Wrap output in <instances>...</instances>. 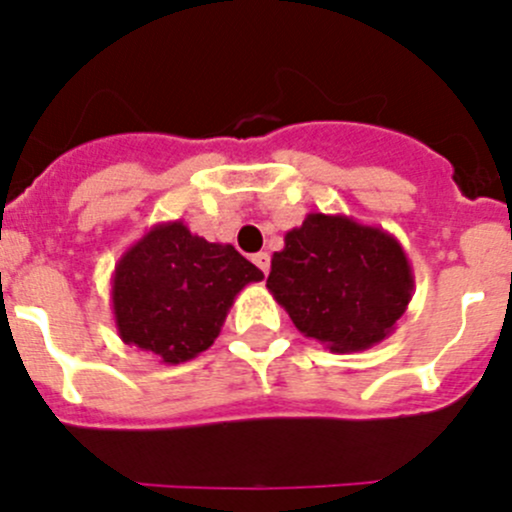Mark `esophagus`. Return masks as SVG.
Instances as JSON below:
<instances>
[{"mask_svg":"<svg viewBox=\"0 0 512 512\" xmlns=\"http://www.w3.org/2000/svg\"><path fill=\"white\" fill-rule=\"evenodd\" d=\"M254 263L263 273H268V268H271V258H268L266 251H258V254H254Z\"/></svg>","mask_w":512,"mask_h":512,"instance_id":"34e87169","label":"esophagus"}]
</instances>
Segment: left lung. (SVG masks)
<instances>
[{"instance_id":"left-lung-1","label":"left lung","mask_w":512,"mask_h":512,"mask_svg":"<svg viewBox=\"0 0 512 512\" xmlns=\"http://www.w3.org/2000/svg\"><path fill=\"white\" fill-rule=\"evenodd\" d=\"M266 288L303 336L331 353H356L396 331L416 278L403 246L381 226L308 214L283 236Z\"/></svg>"}]
</instances>
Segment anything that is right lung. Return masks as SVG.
I'll list each match as a JSON object with an SVG mask.
<instances>
[{
    "label": "right lung",
    "mask_w": 512,
    "mask_h": 512,
    "mask_svg": "<svg viewBox=\"0 0 512 512\" xmlns=\"http://www.w3.org/2000/svg\"><path fill=\"white\" fill-rule=\"evenodd\" d=\"M261 278L231 244H211L181 219L156 224L114 266L116 331L169 366L191 361L216 341L234 298Z\"/></svg>",
    "instance_id": "add662e5"
}]
</instances>
